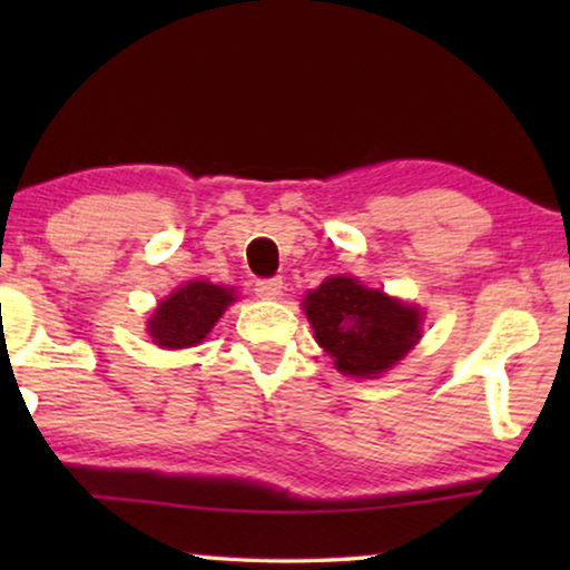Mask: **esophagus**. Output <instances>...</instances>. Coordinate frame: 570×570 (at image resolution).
Returning a JSON list of instances; mask_svg holds the SVG:
<instances>
[{
	"mask_svg": "<svg viewBox=\"0 0 570 570\" xmlns=\"http://www.w3.org/2000/svg\"><path fill=\"white\" fill-rule=\"evenodd\" d=\"M254 291L259 298H267V301H275L283 295V277H264V279H256Z\"/></svg>",
	"mask_w": 570,
	"mask_h": 570,
	"instance_id": "1",
	"label": "esophagus"
}]
</instances>
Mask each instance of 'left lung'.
<instances>
[{
    "label": "left lung",
    "mask_w": 570,
    "mask_h": 570,
    "mask_svg": "<svg viewBox=\"0 0 570 570\" xmlns=\"http://www.w3.org/2000/svg\"><path fill=\"white\" fill-rule=\"evenodd\" d=\"M316 342L345 376L379 379L423 337V311L355 277H326L303 298Z\"/></svg>",
    "instance_id": "left-lung-1"
}]
</instances>
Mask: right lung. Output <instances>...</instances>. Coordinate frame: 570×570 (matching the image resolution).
<instances>
[{
    "label": "right lung",
    "mask_w": 570,
    "mask_h": 570,
    "mask_svg": "<svg viewBox=\"0 0 570 570\" xmlns=\"http://www.w3.org/2000/svg\"><path fill=\"white\" fill-rule=\"evenodd\" d=\"M236 301L233 287L213 285L207 279H189L158 303L147 318V334L158 347H194L213 332L217 318Z\"/></svg>",
    "instance_id": "obj_1"
}]
</instances>
